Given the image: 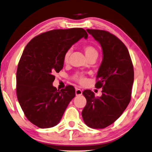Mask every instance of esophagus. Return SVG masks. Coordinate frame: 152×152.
Listing matches in <instances>:
<instances>
[{"instance_id": "esophagus-1", "label": "esophagus", "mask_w": 152, "mask_h": 152, "mask_svg": "<svg viewBox=\"0 0 152 152\" xmlns=\"http://www.w3.org/2000/svg\"><path fill=\"white\" fill-rule=\"evenodd\" d=\"M83 94V91L78 89V88H76V96H80Z\"/></svg>"}]
</instances>
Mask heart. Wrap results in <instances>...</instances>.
Here are the masks:
<instances>
[{
  "label": "heart",
  "instance_id": "obj_1",
  "mask_svg": "<svg viewBox=\"0 0 152 152\" xmlns=\"http://www.w3.org/2000/svg\"><path fill=\"white\" fill-rule=\"evenodd\" d=\"M83 50L85 52V54L87 58L91 57V56H98V50L94 46H92V45H85V46H84ZM70 54H71V50H68L65 52L64 56H63V61H64L65 63H67L68 62ZM73 79L76 82L80 84L85 83L86 81L85 75L81 73H76V74H74L73 76Z\"/></svg>",
  "mask_w": 152,
  "mask_h": 152
}]
</instances>
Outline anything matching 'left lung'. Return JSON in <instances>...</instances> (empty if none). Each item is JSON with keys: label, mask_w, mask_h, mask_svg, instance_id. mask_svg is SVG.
<instances>
[{"label": "left lung", "mask_w": 152, "mask_h": 152, "mask_svg": "<svg viewBox=\"0 0 152 152\" xmlns=\"http://www.w3.org/2000/svg\"><path fill=\"white\" fill-rule=\"evenodd\" d=\"M87 31L102 48L103 60L96 84V88H102V95L96 97L91 90L84 91L87 104L82 116L87 126L102 129L114 123L130 103L134 68L128 50L119 38L104 30Z\"/></svg>", "instance_id": "1"}]
</instances>
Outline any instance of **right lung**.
I'll list each match as a JSON object with an SVG mask.
<instances>
[{
	"label": "right lung",
	"mask_w": 152,
	"mask_h": 152,
	"mask_svg": "<svg viewBox=\"0 0 152 152\" xmlns=\"http://www.w3.org/2000/svg\"><path fill=\"white\" fill-rule=\"evenodd\" d=\"M88 34L82 28L55 29L39 34L26 45L18 63L17 98L29 121L40 128L59 123L76 96L73 86L57 90L55 76L63 69V56L74 44Z\"/></svg>",
	"instance_id": "right-lung-1"
}]
</instances>
